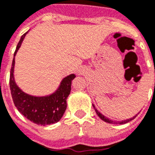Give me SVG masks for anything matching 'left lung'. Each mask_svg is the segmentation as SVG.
Listing matches in <instances>:
<instances>
[{
  "mask_svg": "<svg viewBox=\"0 0 155 155\" xmlns=\"http://www.w3.org/2000/svg\"><path fill=\"white\" fill-rule=\"evenodd\" d=\"M93 108L95 109V111H96L97 114V115H98V116L100 117V119L103 120V121H105V122L109 123V124H126V123L129 122V121H131V120H133V119H135L136 117H137V115H135V116H133V118H131V119H128V120H122V121H118V122H116V121H113V120H109L108 118H106V117H105L103 115V114H101V113H100V112H99L98 110H97L96 109V108H95V106H94V105H93Z\"/></svg>",
  "mask_w": 155,
  "mask_h": 155,
  "instance_id": "8db88e82",
  "label": "left lung"
}]
</instances>
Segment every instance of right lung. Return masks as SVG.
Here are the masks:
<instances>
[{"label":"right lung","instance_id":"right-lung-1","mask_svg":"<svg viewBox=\"0 0 155 155\" xmlns=\"http://www.w3.org/2000/svg\"><path fill=\"white\" fill-rule=\"evenodd\" d=\"M28 31L24 33L18 43L15 56L21 46ZM15 58L12 62L9 87L14 103L18 110L30 121L38 125L55 124L61 120L67 109V98L71 90V81L75 75H68L62 80L58 90L49 96L34 97L22 92L16 84L14 78Z\"/></svg>","mask_w":155,"mask_h":155}]
</instances>
